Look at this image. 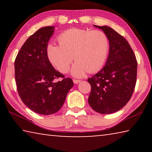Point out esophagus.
I'll return each mask as SVG.
<instances>
[{
    "label": "esophagus",
    "instance_id": "1",
    "mask_svg": "<svg viewBox=\"0 0 152 152\" xmlns=\"http://www.w3.org/2000/svg\"><path fill=\"white\" fill-rule=\"evenodd\" d=\"M73 82L74 84H78L80 82H81V80H76V79H74L73 80Z\"/></svg>",
    "mask_w": 152,
    "mask_h": 152
}]
</instances>
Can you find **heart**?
Instances as JSON below:
<instances>
[{
  "instance_id": "b5f03b06",
  "label": "heart",
  "mask_w": 152,
  "mask_h": 152,
  "mask_svg": "<svg viewBox=\"0 0 152 152\" xmlns=\"http://www.w3.org/2000/svg\"><path fill=\"white\" fill-rule=\"evenodd\" d=\"M59 45L49 43L47 56L51 65L61 73H66L73 60L74 76L80 78L87 71L99 70L106 61L110 43L108 36L99 30L71 28L64 31L58 38Z\"/></svg>"
}]
</instances>
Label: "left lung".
I'll use <instances>...</instances> for the list:
<instances>
[{
  "mask_svg": "<svg viewBox=\"0 0 152 152\" xmlns=\"http://www.w3.org/2000/svg\"><path fill=\"white\" fill-rule=\"evenodd\" d=\"M109 39L105 66L88 79L91 86L88 103L101 114H110L125 106L132 97L137 78V62L130 45L122 35L108 26H97Z\"/></svg>",
  "mask_w": 152,
  "mask_h": 152,
  "instance_id": "left-lung-1",
  "label": "left lung"
}]
</instances>
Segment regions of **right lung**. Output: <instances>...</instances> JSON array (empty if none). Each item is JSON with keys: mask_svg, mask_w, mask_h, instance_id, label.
I'll return each instance as SVG.
<instances>
[{"mask_svg": "<svg viewBox=\"0 0 152 152\" xmlns=\"http://www.w3.org/2000/svg\"><path fill=\"white\" fill-rule=\"evenodd\" d=\"M54 26L44 27L31 35L20 48L15 61L18 93L29 109L40 115L58 112L74 85L49 61L46 50ZM60 77L61 81H56Z\"/></svg>", "mask_w": 152, "mask_h": 152, "instance_id": "1", "label": "right lung"}]
</instances>
